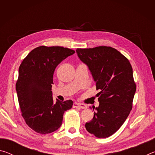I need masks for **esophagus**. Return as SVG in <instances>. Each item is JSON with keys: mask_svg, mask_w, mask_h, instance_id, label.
<instances>
[{"mask_svg": "<svg viewBox=\"0 0 155 155\" xmlns=\"http://www.w3.org/2000/svg\"><path fill=\"white\" fill-rule=\"evenodd\" d=\"M73 107H79L81 109H86L87 108V105L83 103H74L73 104Z\"/></svg>", "mask_w": 155, "mask_h": 155, "instance_id": "obj_1", "label": "esophagus"}]
</instances>
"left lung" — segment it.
<instances>
[{
  "label": "left lung",
  "mask_w": 155,
  "mask_h": 155,
  "mask_svg": "<svg viewBox=\"0 0 155 155\" xmlns=\"http://www.w3.org/2000/svg\"><path fill=\"white\" fill-rule=\"evenodd\" d=\"M76 51L101 91L96 94L99 106L92 107L94 117L85 124L86 130L96 137H108L121 127L132 109L136 91L132 66L127 57L110 46Z\"/></svg>",
  "instance_id": "obj_1"
}]
</instances>
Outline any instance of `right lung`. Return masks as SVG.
<instances>
[{"instance_id": "obj_1", "label": "right lung", "mask_w": 155, "mask_h": 155, "mask_svg": "<svg viewBox=\"0 0 155 155\" xmlns=\"http://www.w3.org/2000/svg\"><path fill=\"white\" fill-rule=\"evenodd\" d=\"M74 51L61 46L37 47L19 67L15 85L22 116L31 129L48 134L61 127L65 111L73 105L72 100L54 103L51 91L56 67Z\"/></svg>"}]
</instances>
